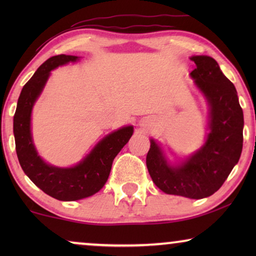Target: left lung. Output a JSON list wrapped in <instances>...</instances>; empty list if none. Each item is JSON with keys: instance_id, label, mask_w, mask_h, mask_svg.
I'll use <instances>...</instances> for the list:
<instances>
[{"instance_id": "left-lung-1", "label": "left lung", "mask_w": 256, "mask_h": 256, "mask_svg": "<svg viewBox=\"0 0 256 256\" xmlns=\"http://www.w3.org/2000/svg\"><path fill=\"white\" fill-rule=\"evenodd\" d=\"M190 73L208 106V132L197 152L171 163L162 146L150 138L146 168L155 185L168 194L202 199L222 188L239 162L244 142V113L236 87L208 56H192Z\"/></svg>"}]
</instances>
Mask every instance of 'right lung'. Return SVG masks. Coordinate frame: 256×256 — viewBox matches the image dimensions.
<instances>
[{"label": "right lung", "mask_w": 256, "mask_h": 256, "mask_svg": "<svg viewBox=\"0 0 256 256\" xmlns=\"http://www.w3.org/2000/svg\"><path fill=\"white\" fill-rule=\"evenodd\" d=\"M79 59L76 56L58 54L43 62L22 88L14 116L16 152L24 174L42 191L62 202L79 200L100 191L108 180L115 156L134 132L132 126L112 132L96 143L88 155L70 168L52 166L38 155L31 132L34 104L43 92L52 70Z\"/></svg>", "instance_id": "1"}]
</instances>
